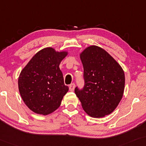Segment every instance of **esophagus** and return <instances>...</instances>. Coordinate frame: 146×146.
<instances>
[{"label":"esophagus","instance_id":"1","mask_svg":"<svg viewBox=\"0 0 146 146\" xmlns=\"http://www.w3.org/2000/svg\"><path fill=\"white\" fill-rule=\"evenodd\" d=\"M75 85L74 83L71 84L70 85H69V91L73 92L74 91V89H75Z\"/></svg>","mask_w":146,"mask_h":146}]
</instances>
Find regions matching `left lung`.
Masks as SVG:
<instances>
[{
    "label": "left lung",
    "mask_w": 146,
    "mask_h": 146,
    "mask_svg": "<svg viewBox=\"0 0 146 146\" xmlns=\"http://www.w3.org/2000/svg\"><path fill=\"white\" fill-rule=\"evenodd\" d=\"M84 69L83 89L75 93L84 111L93 118L112 113L122 99L125 75L122 67L104 49L96 46L86 48L80 53Z\"/></svg>",
    "instance_id": "obj_1"
}]
</instances>
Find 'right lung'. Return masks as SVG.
<instances>
[{"label":"right lung","instance_id":"add662e5","mask_svg":"<svg viewBox=\"0 0 146 146\" xmlns=\"http://www.w3.org/2000/svg\"><path fill=\"white\" fill-rule=\"evenodd\" d=\"M67 51L45 48L37 52L18 77V89L26 106L35 113L48 115L59 107L69 91L59 69Z\"/></svg>","mask_w":146,"mask_h":146}]
</instances>
